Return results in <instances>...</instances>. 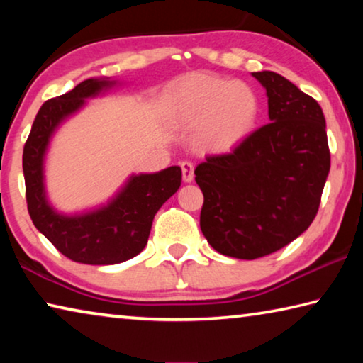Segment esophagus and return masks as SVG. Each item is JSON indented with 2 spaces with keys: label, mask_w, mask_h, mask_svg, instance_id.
<instances>
[{
  "label": "esophagus",
  "mask_w": 363,
  "mask_h": 363,
  "mask_svg": "<svg viewBox=\"0 0 363 363\" xmlns=\"http://www.w3.org/2000/svg\"><path fill=\"white\" fill-rule=\"evenodd\" d=\"M181 169H182L184 182H192L194 181V164L190 162H182Z\"/></svg>",
  "instance_id": "34e87169"
}]
</instances>
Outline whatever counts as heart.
<instances>
[{
  "label": "heart",
  "instance_id": "1",
  "mask_svg": "<svg viewBox=\"0 0 363 363\" xmlns=\"http://www.w3.org/2000/svg\"><path fill=\"white\" fill-rule=\"evenodd\" d=\"M261 97L253 86L196 73L177 82L168 93V118L181 130H196L201 152L227 153L256 130Z\"/></svg>",
  "mask_w": 363,
  "mask_h": 363
}]
</instances>
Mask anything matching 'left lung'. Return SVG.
Wrapping results in <instances>:
<instances>
[{
    "label": "left lung",
    "mask_w": 363,
    "mask_h": 363,
    "mask_svg": "<svg viewBox=\"0 0 363 363\" xmlns=\"http://www.w3.org/2000/svg\"><path fill=\"white\" fill-rule=\"evenodd\" d=\"M266 89L270 123L230 153L195 168L200 227L220 255L256 259L307 230L330 173L320 106L275 72L251 73Z\"/></svg>",
    "instance_id": "1"
}]
</instances>
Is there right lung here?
<instances>
[{
    "label": "right lung",
    "instance_id": "right-lung-1",
    "mask_svg": "<svg viewBox=\"0 0 363 363\" xmlns=\"http://www.w3.org/2000/svg\"><path fill=\"white\" fill-rule=\"evenodd\" d=\"M118 84L110 78H88L69 93L43 104L23 147L22 167L30 218L60 253L91 266H108L138 256L149 240L153 218L181 187L182 171L169 167L158 173L131 174L106 205L65 214L48 200L45 158L54 133L65 120Z\"/></svg>",
    "mask_w": 363,
    "mask_h": 363
}]
</instances>
